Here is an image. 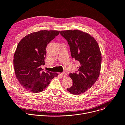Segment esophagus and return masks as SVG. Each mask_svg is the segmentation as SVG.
<instances>
[{
    "instance_id": "34e87169",
    "label": "esophagus",
    "mask_w": 125,
    "mask_h": 125,
    "mask_svg": "<svg viewBox=\"0 0 125 125\" xmlns=\"http://www.w3.org/2000/svg\"><path fill=\"white\" fill-rule=\"evenodd\" d=\"M61 75H62V77H66L67 76V73H61Z\"/></svg>"
}]
</instances>
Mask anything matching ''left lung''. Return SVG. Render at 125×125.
Instances as JSON below:
<instances>
[{"instance_id":"obj_1","label":"left lung","mask_w":125,"mask_h":125,"mask_svg":"<svg viewBox=\"0 0 125 125\" xmlns=\"http://www.w3.org/2000/svg\"><path fill=\"white\" fill-rule=\"evenodd\" d=\"M61 35L67 41L71 56L80 63L77 73H70L73 86L67 90L80 95L87 91L97 80L101 65V53L98 42L90 34L79 30H62Z\"/></svg>"}]
</instances>
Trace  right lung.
<instances>
[{"instance_id":"add662e5","label":"right lung","mask_w":125,"mask_h":125,"mask_svg":"<svg viewBox=\"0 0 125 125\" xmlns=\"http://www.w3.org/2000/svg\"><path fill=\"white\" fill-rule=\"evenodd\" d=\"M59 33L58 30H40L28 34L19 42L13 60L15 74L28 92H41L58 75L42 71L41 65L44 64L47 44Z\"/></svg>"}]
</instances>
